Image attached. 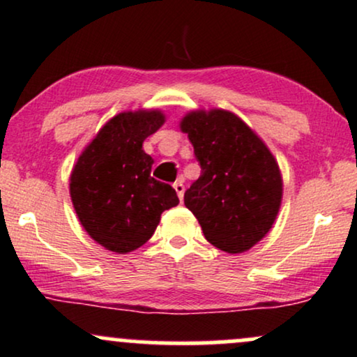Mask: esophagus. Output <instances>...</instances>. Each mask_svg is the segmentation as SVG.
Wrapping results in <instances>:
<instances>
[{
    "label": "esophagus",
    "mask_w": 357,
    "mask_h": 357,
    "mask_svg": "<svg viewBox=\"0 0 357 357\" xmlns=\"http://www.w3.org/2000/svg\"><path fill=\"white\" fill-rule=\"evenodd\" d=\"M174 188H175V192H177L178 199L182 200L183 199V193H185V185H183V178H178L177 182L174 183Z\"/></svg>",
    "instance_id": "esophagus-1"
}]
</instances>
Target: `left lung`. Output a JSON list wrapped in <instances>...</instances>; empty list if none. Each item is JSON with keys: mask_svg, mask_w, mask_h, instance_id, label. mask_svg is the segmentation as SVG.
Returning <instances> with one entry per match:
<instances>
[{"mask_svg": "<svg viewBox=\"0 0 357 357\" xmlns=\"http://www.w3.org/2000/svg\"><path fill=\"white\" fill-rule=\"evenodd\" d=\"M202 174L183 195L205 238L222 252H248L271 230L283 199L278 162L238 116L192 111L180 121Z\"/></svg>", "mask_w": 357, "mask_h": 357, "instance_id": "obj_1", "label": "left lung"}]
</instances>
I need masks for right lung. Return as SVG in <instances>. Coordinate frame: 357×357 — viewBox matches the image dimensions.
I'll use <instances>...</instances> for the list:
<instances>
[{"instance_id": "add662e5", "label": "right lung", "mask_w": 357, "mask_h": 357, "mask_svg": "<svg viewBox=\"0 0 357 357\" xmlns=\"http://www.w3.org/2000/svg\"><path fill=\"white\" fill-rule=\"evenodd\" d=\"M164 122L158 109L117 114L73 167L74 210L87 235L105 250L124 255L140 248L155 231L162 212L178 205L174 188L151 177L153 158L142 149Z\"/></svg>"}]
</instances>
